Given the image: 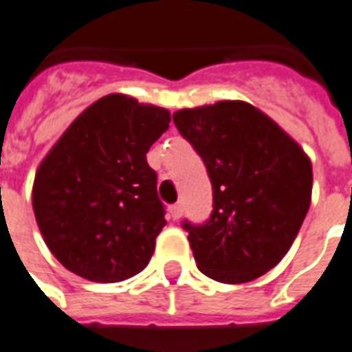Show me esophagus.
Returning a JSON list of instances; mask_svg holds the SVG:
<instances>
[{"instance_id": "1", "label": "esophagus", "mask_w": 352, "mask_h": 352, "mask_svg": "<svg viewBox=\"0 0 352 352\" xmlns=\"http://www.w3.org/2000/svg\"><path fill=\"white\" fill-rule=\"evenodd\" d=\"M182 211H184V207H182V204H176V205H172L170 207V217L176 221V219H180L182 217Z\"/></svg>"}]
</instances>
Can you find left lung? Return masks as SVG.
<instances>
[{
  "mask_svg": "<svg viewBox=\"0 0 352 352\" xmlns=\"http://www.w3.org/2000/svg\"><path fill=\"white\" fill-rule=\"evenodd\" d=\"M213 186L205 223H182L197 267L228 285L273 270L292 246L312 197V164L271 118L242 100L172 116Z\"/></svg>",
  "mask_w": 352,
  "mask_h": 352,
  "instance_id": "8db88e82",
  "label": "left lung"
}]
</instances>
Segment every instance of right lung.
<instances>
[{
	"instance_id": "obj_1",
	"label": "right lung",
	"mask_w": 352,
	"mask_h": 352,
	"mask_svg": "<svg viewBox=\"0 0 352 352\" xmlns=\"http://www.w3.org/2000/svg\"><path fill=\"white\" fill-rule=\"evenodd\" d=\"M168 124L164 108L108 94L42 160L32 209L46 246L65 270L118 283L147 267L166 211L145 155Z\"/></svg>"
}]
</instances>
